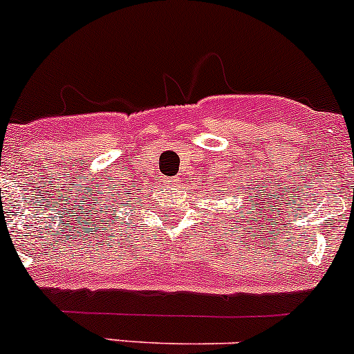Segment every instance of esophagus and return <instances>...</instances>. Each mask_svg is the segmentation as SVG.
I'll return each mask as SVG.
<instances>
[{"label":"esophagus","mask_w":354,"mask_h":354,"mask_svg":"<svg viewBox=\"0 0 354 354\" xmlns=\"http://www.w3.org/2000/svg\"><path fill=\"white\" fill-rule=\"evenodd\" d=\"M170 182H172V184H174V185H176V182H177V180H176V178H174V180H170Z\"/></svg>","instance_id":"1"}]
</instances>
